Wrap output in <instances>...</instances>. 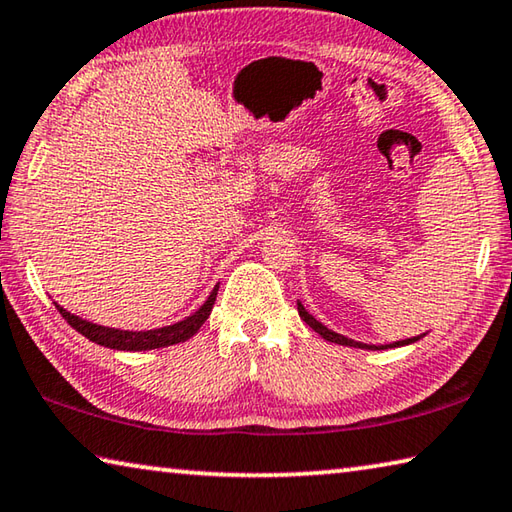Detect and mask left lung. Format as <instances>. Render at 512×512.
Instances as JSON below:
<instances>
[{
    "label": "left lung",
    "mask_w": 512,
    "mask_h": 512,
    "mask_svg": "<svg viewBox=\"0 0 512 512\" xmlns=\"http://www.w3.org/2000/svg\"><path fill=\"white\" fill-rule=\"evenodd\" d=\"M298 314H300V318L305 320V323L314 329V332H318L320 336H323L325 341H329V343H339V345H348V348H366V350H386V348H397V345H409V343H415L418 339H422L424 334H420V336H413V339H404V341H397V343H391V345H368V343H359V341H352V339H348V336H341V334H336V332H332V329H327L323 323H318V320L309 314V311L302 307V302H298Z\"/></svg>",
    "instance_id": "obj_1"
}]
</instances>
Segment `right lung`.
<instances>
[{"mask_svg": "<svg viewBox=\"0 0 512 512\" xmlns=\"http://www.w3.org/2000/svg\"><path fill=\"white\" fill-rule=\"evenodd\" d=\"M216 293H219V284H216L210 293V298H207L192 316H187L185 320H178V323L167 325V327L146 329V332H128V329L103 327L97 323H90V320H83L79 316L69 314V311L60 305H56V307L60 311V316H63L67 323L76 329V332L83 334L85 339H90L92 343L103 345V348H110V350L142 352V350L167 348V345H176V343L192 339V336L198 332V329H201V325L207 320V316L212 314Z\"/></svg>", "mask_w": 512, "mask_h": 512, "instance_id": "obj_1", "label": "right lung"}]
</instances>
